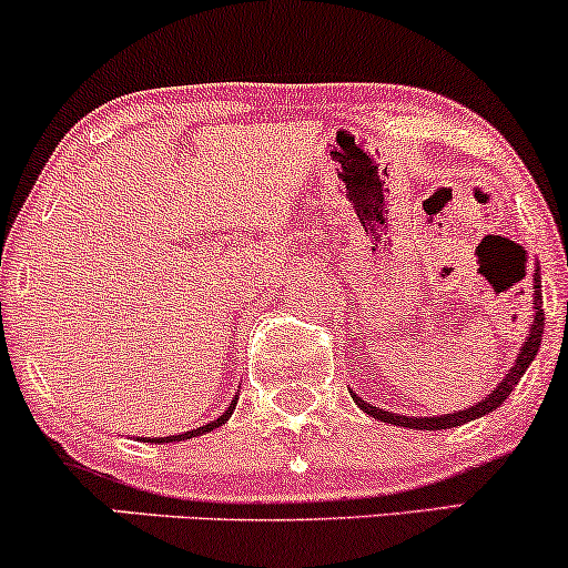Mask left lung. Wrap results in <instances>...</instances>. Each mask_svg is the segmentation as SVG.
I'll return each mask as SVG.
<instances>
[{"mask_svg": "<svg viewBox=\"0 0 568 568\" xmlns=\"http://www.w3.org/2000/svg\"><path fill=\"white\" fill-rule=\"evenodd\" d=\"M542 328H545L542 280H539V266H537V270H534V312H531V328H529V334H526V342L520 344V352H518V357H515L513 368L507 371L505 379H501V382L497 384V387H494L491 393L486 395V400L475 403L473 408L454 410V414H440V416H403V414H393V410H384V408L371 406V403L363 400V397H357L355 393H349V395H352V400H355L357 408H363L368 416H374V419L387 422V425L410 427V429H448V427L467 425V422L478 419V416L491 414L494 408H499L501 403L507 400V395L513 393L515 384L520 382V376L526 374V368H529L534 357H537L539 344H542Z\"/></svg>", "mask_w": 568, "mask_h": 568, "instance_id": "obj_1", "label": "left lung"}]
</instances>
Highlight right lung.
I'll list each match as a JSON object with an SVG mask.
<instances>
[{
  "instance_id": "right-lung-1",
  "label": "right lung",
  "mask_w": 568,
  "mask_h": 568,
  "mask_svg": "<svg viewBox=\"0 0 568 568\" xmlns=\"http://www.w3.org/2000/svg\"><path fill=\"white\" fill-rule=\"evenodd\" d=\"M234 403H237V397H234L232 400V406L224 410V414L219 416V419H213L211 425H202V427H197V429H189V433H181V435H168V438H146V443H173V440H186V438H197V435H205V433H211V429H216V427H221L224 425L226 419H230L232 416V410H234Z\"/></svg>"
}]
</instances>
